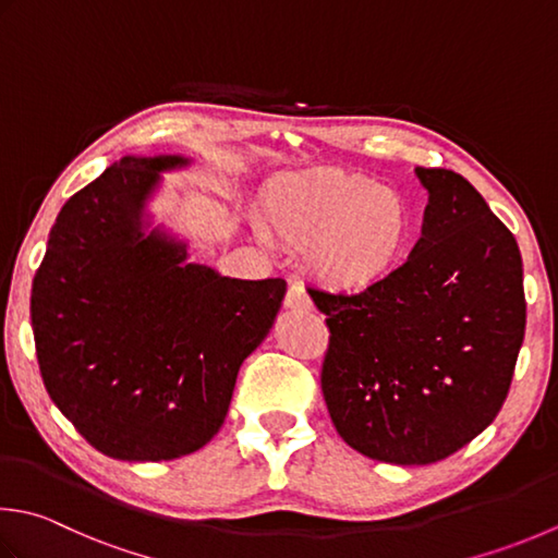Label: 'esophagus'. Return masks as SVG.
Segmentation results:
<instances>
[{"mask_svg":"<svg viewBox=\"0 0 558 558\" xmlns=\"http://www.w3.org/2000/svg\"><path fill=\"white\" fill-rule=\"evenodd\" d=\"M286 307L292 310V312H310L312 310V298L307 294V290H304L302 282L294 280L288 294H286Z\"/></svg>","mask_w":558,"mask_h":558,"instance_id":"1","label":"esophagus"}]
</instances>
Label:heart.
<instances>
[{"mask_svg": "<svg viewBox=\"0 0 558 558\" xmlns=\"http://www.w3.org/2000/svg\"><path fill=\"white\" fill-rule=\"evenodd\" d=\"M270 225L310 264L326 288L367 292L407 264L413 242L409 203L355 173L322 171L282 185L268 203Z\"/></svg>", "mask_w": 558, "mask_h": 558, "instance_id": "b5f03b06", "label": "heart"}]
</instances>
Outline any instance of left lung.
I'll list each match as a JSON object with an SVG mask.
<instances>
[{
  "label": "left lung",
  "mask_w": 558,
  "mask_h": 558,
  "mask_svg": "<svg viewBox=\"0 0 558 558\" xmlns=\"http://www.w3.org/2000/svg\"><path fill=\"white\" fill-rule=\"evenodd\" d=\"M423 236L395 276L357 294L312 290L326 314V409L369 460L433 464L498 416L525 338L522 256L460 173L416 169Z\"/></svg>",
  "instance_id": "8db88e82"
}]
</instances>
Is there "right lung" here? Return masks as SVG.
Segmentation results:
<instances>
[{"instance_id":"1","label":"right lung","mask_w":558,"mask_h":558,"mask_svg":"<svg viewBox=\"0 0 558 558\" xmlns=\"http://www.w3.org/2000/svg\"><path fill=\"white\" fill-rule=\"evenodd\" d=\"M189 159L123 157L74 193L31 288L43 385L98 452L161 462L215 438L236 373L270 331L286 280L225 278L185 244L142 232L159 171Z\"/></svg>"}]
</instances>
